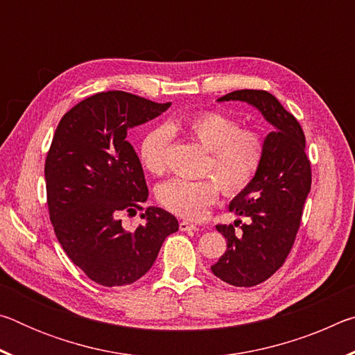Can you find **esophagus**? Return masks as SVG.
Wrapping results in <instances>:
<instances>
[{"mask_svg":"<svg viewBox=\"0 0 355 355\" xmlns=\"http://www.w3.org/2000/svg\"><path fill=\"white\" fill-rule=\"evenodd\" d=\"M178 227H180V230H182V232H196V230H199V228H197V225L191 224V222H188V220H182L178 224Z\"/></svg>","mask_w":355,"mask_h":355,"instance_id":"obj_1","label":"esophagus"}]
</instances>
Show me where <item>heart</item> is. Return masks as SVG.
<instances>
[{
	"instance_id": "b5f03b06",
	"label": "heart",
	"mask_w": 355,
	"mask_h": 355,
	"mask_svg": "<svg viewBox=\"0 0 355 355\" xmlns=\"http://www.w3.org/2000/svg\"><path fill=\"white\" fill-rule=\"evenodd\" d=\"M192 137L209 152L207 172L214 178H172L158 188L161 205L186 219H199L219 196V184L225 194H238L248 188L260 169L264 146L261 137L241 130L235 119L218 111H202L172 119L166 127L150 130L139 147L142 166L153 175L166 169L167 150L172 135Z\"/></svg>"
}]
</instances>
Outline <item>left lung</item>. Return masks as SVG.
I'll return each mask as SVG.
<instances>
[{
	"instance_id": "8db88e82",
	"label": "left lung",
	"mask_w": 355,
	"mask_h": 355,
	"mask_svg": "<svg viewBox=\"0 0 355 355\" xmlns=\"http://www.w3.org/2000/svg\"><path fill=\"white\" fill-rule=\"evenodd\" d=\"M254 106L272 131L263 139L260 169L248 188L233 197L230 211L249 218L235 235L233 225H216L227 239V250L211 266L233 286H254L277 271L290 254L311 186L305 136L299 122L272 94L243 89L218 98ZM236 225V224H235Z\"/></svg>"
}]
</instances>
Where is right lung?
<instances>
[{
	"label": "right lung",
	"instance_id": "1",
	"mask_svg": "<svg viewBox=\"0 0 355 355\" xmlns=\"http://www.w3.org/2000/svg\"><path fill=\"white\" fill-rule=\"evenodd\" d=\"M169 107L122 91L95 94L65 114L53 137L45 161L51 224L70 260L103 286L141 279L164 239L178 230L175 216L158 207L141 213L144 224L133 232L119 219L148 199L128 130Z\"/></svg>",
	"mask_w": 355,
	"mask_h": 355
}]
</instances>
